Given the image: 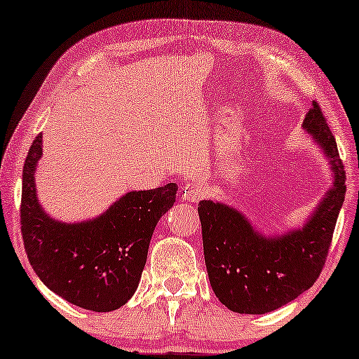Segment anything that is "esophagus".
Segmentation results:
<instances>
[{
    "instance_id": "1",
    "label": "esophagus",
    "mask_w": 359,
    "mask_h": 359,
    "mask_svg": "<svg viewBox=\"0 0 359 359\" xmlns=\"http://www.w3.org/2000/svg\"><path fill=\"white\" fill-rule=\"evenodd\" d=\"M181 196H183L184 201H189V203H198V201L208 196V186L201 183V181L194 184H186L184 189H181Z\"/></svg>"
}]
</instances>
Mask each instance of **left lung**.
Returning a JSON list of instances; mask_svg holds the SVG:
<instances>
[{
    "label": "left lung",
    "mask_w": 359,
    "mask_h": 359,
    "mask_svg": "<svg viewBox=\"0 0 359 359\" xmlns=\"http://www.w3.org/2000/svg\"><path fill=\"white\" fill-rule=\"evenodd\" d=\"M302 127L330 160L333 186L302 229L264 237L242 212L201 201L198 212L209 281L219 301L238 313H266L294 301L320 276L345 201V168L325 116L313 101Z\"/></svg>",
    "instance_id": "obj_1"
}]
</instances>
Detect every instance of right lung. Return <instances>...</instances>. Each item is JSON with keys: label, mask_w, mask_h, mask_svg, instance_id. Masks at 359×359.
Here are the masks:
<instances>
[{"label": "right lung", "mask_w": 359, "mask_h": 359, "mask_svg": "<svg viewBox=\"0 0 359 359\" xmlns=\"http://www.w3.org/2000/svg\"><path fill=\"white\" fill-rule=\"evenodd\" d=\"M42 134L34 139L22 170L21 232L31 266L67 302L111 312L134 296L158 220L175 204L176 183L130 191L104 214L78 224L58 222L37 201L36 166Z\"/></svg>", "instance_id": "obj_1"}]
</instances>
